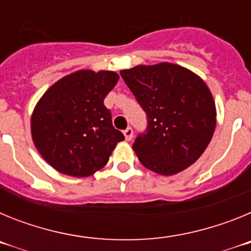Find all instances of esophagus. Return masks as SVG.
<instances>
[{
    "label": "esophagus",
    "mask_w": 251,
    "mask_h": 251,
    "mask_svg": "<svg viewBox=\"0 0 251 251\" xmlns=\"http://www.w3.org/2000/svg\"><path fill=\"white\" fill-rule=\"evenodd\" d=\"M123 134H124V137H126V139H127V141H130V139L133 138V129L130 127H128L127 129L124 130Z\"/></svg>",
    "instance_id": "34e87169"
}]
</instances>
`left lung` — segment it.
<instances>
[{"label": "left lung", "instance_id": "1", "mask_svg": "<svg viewBox=\"0 0 251 251\" xmlns=\"http://www.w3.org/2000/svg\"><path fill=\"white\" fill-rule=\"evenodd\" d=\"M121 75L147 113V130L132 146L139 162L162 176L194 165L216 127V106L205 81L172 63L137 65Z\"/></svg>", "mask_w": 251, "mask_h": 251}]
</instances>
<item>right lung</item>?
Here are the masks:
<instances>
[{"instance_id": "add662e5", "label": "right lung", "mask_w": 251, "mask_h": 251, "mask_svg": "<svg viewBox=\"0 0 251 251\" xmlns=\"http://www.w3.org/2000/svg\"><path fill=\"white\" fill-rule=\"evenodd\" d=\"M114 72L77 70L44 93L31 115V136L44 159L60 174L88 177L101 170L123 133L104 105Z\"/></svg>"}]
</instances>
